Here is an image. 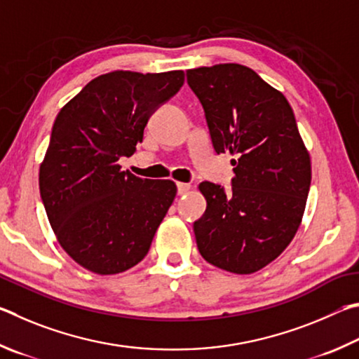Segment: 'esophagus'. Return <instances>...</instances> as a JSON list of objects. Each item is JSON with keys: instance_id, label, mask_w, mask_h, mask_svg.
<instances>
[{"instance_id": "obj_1", "label": "esophagus", "mask_w": 359, "mask_h": 359, "mask_svg": "<svg viewBox=\"0 0 359 359\" xmlns=\"http://www.w3.org/2000/svg\"><path fill=\"white\" fill-rule=\"evenodd\" d=\"M176 186H178V196H184V194L191 191V184L187 183H178Z\"/></svg>"}]
</instances>
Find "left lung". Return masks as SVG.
I'll return each mask as SVG.
<instances>
[{"mask_svg":"<svg viewBox=\"0 0 359 359\" xmlns=\"http://www.w3.org/2000/svg\"><path fill=\"white\" fill-rule=\"evenodd\" d=\"M216 153H230L231 191L203 181L205 215L194 222L203 259L252 274L292 243L311 187V156L284 94L250 67L225 62L189 69Z\"/></svg>","mask_w":359,"mask_h":359,"instance_id":"left-lung-1","label":"left lung"}]
</instances>
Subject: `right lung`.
I'll return each instance as SVG.
<instances>
[{
    "label": "right lung",
    "instance_id": "add662e5",
    "mask_svg": "<svg viewBox=\"0 0 359 359\" xmlns=\"http://www.w3.org/2000/svg\"><path fill=\"white\" fill-rule=\"evenodd\" d=\"M183 83V71H113L56 116L39 168L41 198L60 246L88 271L123 273L148 254L176 184L138 178L118 161L135 153L149 116Z\"/></svg>",
    "mask_w": 359,
    "mask_h": 359
}]
</instances>
